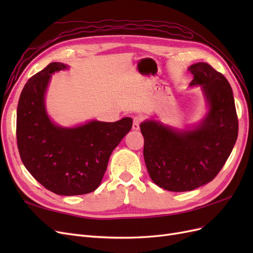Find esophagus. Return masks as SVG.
Returning a JSON list of instances; mask_svg holds the SVG:
<instances>
[{
  "label": "esophagus",
  "mask_w": 253,
  "mask_h": 253,
  "mask_svg": "<svg viewBox=\"0 0 253 253\" xmlns=\"http://www.w3.org/2000/svg\"><path fill=\"white\" fill-rule=\"evenodd\" d=\"M141 121H142V117L141 116H136L134 118V120H133V126H132L134 131H138Z\"/></svg>",
  "instance_id": "1"
}]
</instances>
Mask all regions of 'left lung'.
<instances>
[{"mask_svg": "<svg viewBox=\"0 0 253 253\" xmlns=\"http://www.w3.org/2000/svg\"><path fill=\"white\" fill-rule=\"evenodd\" d=\"M188 70L193 75L190 86L200 85L208 104L204 119L188 129L155 120L140 125L150 177L172 192L191 191L210 182L230 156L239 133L233 91L224 75L205 62Z\"/></svg>", "mask_w": 253, "mask_h": 253, "instance_id": "8db88e82", "label": "left lung"}]
</instances>
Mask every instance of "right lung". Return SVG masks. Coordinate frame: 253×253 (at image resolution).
Masks as SVG:
<instances>
[{
	"label": "right lung",
	"instance_id": "obj_1",
	"mask_svg": "<svg viewBox=\"0 0 253 253\" xmlns=\"http://www.w3.org/2000/svg\"><path fill=\"white\" fill-rule=\"evenodd\" d=\"M66 68L52 62L26 82L17 110V142L22 163L43 187L73 196L99 187L112 152L132 128L133 119L90 120L74 127L53 124L45 94L51 75Z\"/></svg>",
	"mask_w": 253,
	"mask_h": 253
}]
</instances>
